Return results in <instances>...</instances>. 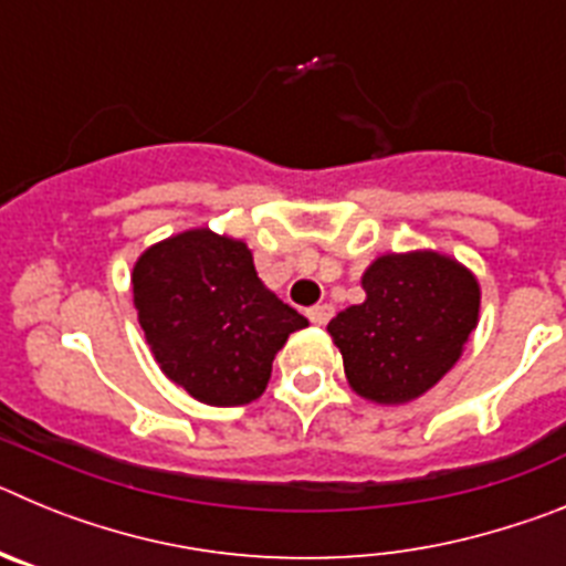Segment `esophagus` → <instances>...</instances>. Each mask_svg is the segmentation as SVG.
I'll return each mask as SVG.
<instances>
[{"instance_id": "34e87169", "label": "esophagus", "mask_w": 566, "mask_h": 566, "mask_svg": "<svg viewBox=\"0 0 566 566\" xmlns=\"http://www.w3.org/2000/svg\"><path fill=\"white\" fill-rule=\"evenodd\" d=\"M308 319H312L314 326H326L328 319H332V314H334V308L328 306V303H317V306H312L308 308Z\"/></svg>"}]
</instances>
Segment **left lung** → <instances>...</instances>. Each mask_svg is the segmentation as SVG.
Here are the masks:
<instances>
[{"label": "left lung", "mask_w": 566, "mask_h": 566, "mask_svg": "<svg viewBox=\"0 0 566 566\" xmlns=\"http://www.w3.org/2000/svg\"><path fill=\"white\" fill-rule=\"evenodd\" d=\"M365 303L328 323L354 391L411 402L451 371L479 323V283L437 252L382 254L363 274Z\"/></svg>", "instance_id": "obj_1"}]
</instances>
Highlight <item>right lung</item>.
Segmentation results:
<instances>
[{
    "label": "right lung",
    "instance_id": "add662e5",
    "mask_svg": "<svg viewBox=\"0 0 566 566\" xmlns=\"http://www.w3.org/2000/svg\"><path fill=\"white\" fill-rule=\"evenodd\" d=\"M133 300L161 371L221 408L266 391L274 354L308 326L260 283L243 240L209 229L149 247L133 269Z\"/></svg>",
    "mask_w": 566,
    "mask_h": 566
}]
</instances>
